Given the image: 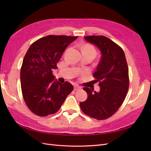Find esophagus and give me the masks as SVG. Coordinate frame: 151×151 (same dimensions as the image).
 <instances>
[{
    "instance_id": "34e87169",
    "label": "esophagus",
    "mask_w": 151,
    "mask_h": 151,
    "mask_svg": "<svg viewBox=\"0 0 151 151\" xmlns=\"http://www.w3.org/2000/svg\"><path fill=\"white\" fill-rule=\"evenodd\" d=\"M81 88L80 86L76 85V86H74V89L75 91H78V90H80Z\"/></svg>"
}]
</instances>
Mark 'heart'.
I'll use <instances>...</instances> for the list:
<instances>
[{
  "label": "heart",
  "instance_id": "obj_1",
  "mask_svg": "<svg viewBox=\"0 0 151 151\" xmlns=\"http://www.w3.org/2000/svg\"><path fill=\"white\" fill-rule=\"evenodd\" d=\"M84 48L88 49L89 51L92 52L94 55H96V51L95 48L94 47H93L92 46H91V45H86L85 47H84Z\"/></svg>",
  "mask_w": 151,
  "mask_h": 151
}]
</instances>
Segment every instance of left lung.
<instances>
[{"mask_svg": "<svg viewBox=\"0 0 151 151\" xmlns=\"http://www.w3.org/2000/svg\"><path fill=\"white\" fill-rule=\"evenodd\" d=\"M84 39L97 46L102 55L93 74L100 91L93 92L94 89L84 88L88 99L80 103V107L86 115L104 120L115 114L124 101L129 88V68L123 49L110 39L96 35Z\"/></svg>", "mask_w": 151, "mask_h": 151, "instance_id": "8db88e82", "label": "left lung"}]
</instances>
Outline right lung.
Returning <instances> with one entry per match:
<instances>
[{
	"label": "right lung",
	"mask_w": 151,
	"mask_h": 151,
	"mask_svg": "<svg viewBox=\"0 0 151 151\" xmlns=\"http://www.w3.org/2000/svg\"><path fill=\"white\" fill-rule=\"evenodd\" d=\"M77 36L48 35L32 43L24 57L20 78L22 97L31 111L40 116L55 113L73 91L68 82L53 81V70L67 46Z\"/></svg>",
	"instance_id": "obj_1"
}]
</instances>
